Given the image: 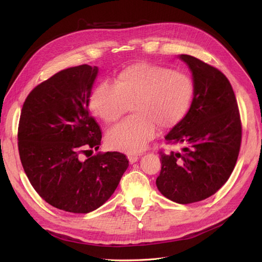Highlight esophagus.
<instances>
[{
    "instance_id": "obj_1",
    "label": "esophagus",
    "mask_w": 262,
    "mask_h": 262,
    "mask_svg": "<svg viewBox=\"0 0 262 262\" xmlns=\"http://www.w3.org/2000/svg\"><path fill=\"white\" fill-rule=\"evenodd\" d=\"M139 157H140V155H138V154H128V160L131 164L138 162Z\"/></svg>"
}]
</instances>
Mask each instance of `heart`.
Segmentation results:
<instances>
[{"instance_id": "b5f03b06", "label": "heart", "mask_w": 262, "mask_h": 262, "mask_svg": "<svg viewBox=\"0 0 262 262\" xmlns=\"http://www.w3.org/2000/svg\"><path fill=\"white\" fill-rule=\"evenodd\" d=\"M192 97L193 84L187 74L142 62L121 70L114 85H97L90 107L105 123H112L131 105L134 115L113 126L106 141L112 148L139 152L155 137L156 124L169 128L186 116Z\"/></svg>"}]
</instances>
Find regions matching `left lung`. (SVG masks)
<instances>
[{
	"label": "left lung",
	"instance_id": "1",
	"mask_svg": "<svg viewBox=\"0 0 262 262\" xmlns=\"http://www.w3.org/2000/svg\"><path fill=\"white\" fill-rule=\"evenodd\" d=\"M192 73L193 98L187 115L165 137L178 148L161 150L156 186L167 199L188 204L215 193L234 170L242 122L233 87L220 70L180 54Z\"/></svg>",
	"mask_w": 262,
	"mask_h": 262
}]
</instances>
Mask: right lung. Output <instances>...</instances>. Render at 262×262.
<instances>
[{"label":"right lung","instance_id":"right-lung-1","mask_svg":"<svg viewBox=\"0 0 262 262\" xmlns=\"http://www.w3.org/2000/svg\"><path fill=\"white\" fill-rule=\"evenodd\" d=\"M97 67L62 70L37 85L21 108L18 152L31 186L52 207L72 213L98 209L115 192L128 158L98 149L100 126L90 115Z\"/></svg>","mask_w":262,"mask_h":262}]
</instances>
